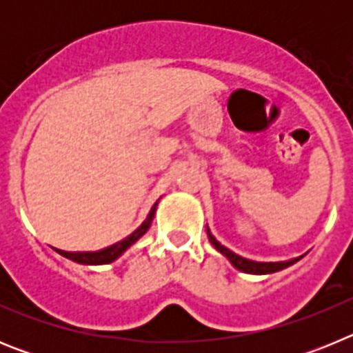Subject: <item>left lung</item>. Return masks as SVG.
<instances>
[{
	"mask_svg": "<svg viewBox=\"0 0 353 353\" xmlns=\"http://www.w3.org/2000/svg\"><path fill=\"white\" fill-rule=\"evenodd\" d=\"M207 235H208V240L212 242V245H214L217 251L221 252V254H224V256L228 258V260L232 261V265L235 267V269L242 270V272L245 274H272V272H279V270L286 269V267H290V265L297 263L299 260H301L302 256L299 258H293V260H288V261H252V260H248V258H242L239 256V254H235L233 251H230L228 248H224V245H221L217 240H215V236L212 235L210 230H208L207 226Z\"/></svg>",
	"mask_w": 353,
	"mask_h": 353,
	"instance_id": "obj_1",
	"label": "left lung"
}]
</instances>
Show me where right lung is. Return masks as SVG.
<instances>
[{
	"instance_id": "right-lung-1",
	"label": "right lung",
	"mask_w": 353,
	"mask_h": 353,
	"mask_svg": "<svg viewBox=\"0 0 353 353\" xmlns=\"http://www.w3.org/2000/svg\"><path fill=\"white\" fill-rule=\"evenodd\" d=\"M157 203L159 201H155L154 207H152V210H150L148 215H146V219L141 223V226H139L136 232L130 233L129 236H125L123 240L117 242V244L101 249V251H93V252H68V251H61V249H56V251H58V254H61V256L68 258V260H72V261H76V263H83V265L111 263V261H114L117 258H120L121 254H123V252H125L127 249L134 244V242H138V240L141 239L146 232H148L150 224H152V221H154L155 210H157Z\"/></svg>"
}]
</instances>
